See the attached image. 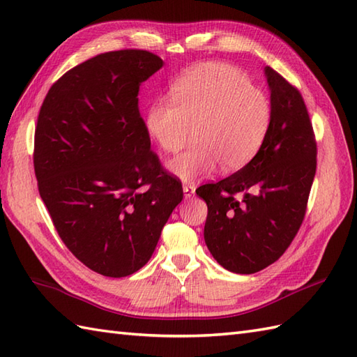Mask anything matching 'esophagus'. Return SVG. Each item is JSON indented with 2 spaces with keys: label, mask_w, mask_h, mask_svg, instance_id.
Here are the masks:
<instances>
[{
  "label": "esophagus",
  "mask_w": 357,
  "mask_h": 357,
  "mask_svg": "<svg viewBox=\"0 0 357 357\" xmlns=\"http://www.w3.org/2000/svg\"><path fill=\"white\" fill-rule=\"evenodd\" d=\"M183 190H184V196H185V198H192V196L195 195L196 187H195L193 184L188 183V184H184V185H183Z\"/></svg>",
  "instance_id": "34e87169"
}]
</instances>
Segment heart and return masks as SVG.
<instances>
[{
	"label": "heart",
	"mask_w": 357,
	"mask_h": 357,
	"mask_svg": "<svg viewBox=\"0 0 357 357\" xmlns=\"http://www.w3.org/2000/svg\"><path fill=\"white\" fill-rule=\"evenodd\" d=\"M170 101L147 110L146 126L162 151L174 155L190 139L192 149L169 162L181 179L206 176L218 165L224 173L247 165L259 151L271 124L268 98L238 67L202 63L170 87Z\"/></svg>",
	"instance_id": "obj_1"
}]
</instances>
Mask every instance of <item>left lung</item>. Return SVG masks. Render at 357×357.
Returning a JSON list of instances; mask_svg holds the SVG:
<instances>
[{"mask_svg":"<svg viewBox=\"0 0 357 357\" xmlns=\"http://www.w3.org/2000/svg\"><path fill=\"white\" fill-rule=\"evenodd\" d=\"M271 124L245 167L196 195L207 202L204 239L224 268L252 275L276 262L305 218L317 165L312 121L298 87L265 69Z\"/></svg>","mask_w":357,"mask_h":357,"instance_id":"1","label":"left lung"}]
</instances>
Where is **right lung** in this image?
<instances>
[{"instance_id":"right-lung-1","label":"right lung","mask_w":357,"mask_h":357,"mask_svg":"<svg viewBox=\"0 0 357 357\" xmlns=\"http://www.w3.org/2000/svg\"><path fill=\"white\" fill-rule=\"evenodd\" d=\"M161 67L149 50L101 53L53 82L38 115V192L66 247L102 276L144 267L184 196L139 113V87Z\"/></svg>"}]
</instances>
